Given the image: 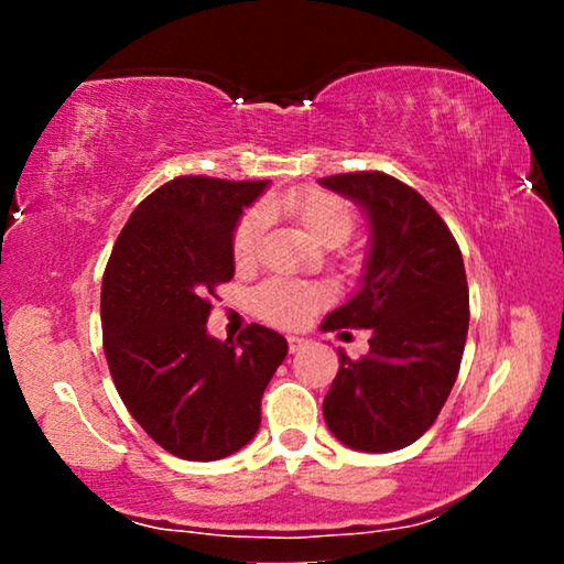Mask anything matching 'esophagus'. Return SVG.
I'll return each instance as SVG.
<instances>
[{
    "mask_svg": "<svg viewBox=\"0 0 564 564\" xmlns=\"http://www.w3.org/2000/svg\"><path fill=\"white\" fill-rule=\"evenodd\" d=\"M288 344H290V351L295 354V351L303 349V346H305L307 341H305V338H300V336H290V338H288Z\"/></svg>",
    "mask_w": 564,
    "mask_h": 564,
    "instance_id": "obj_1",
    "label": "esophagus"
}]
</instances>
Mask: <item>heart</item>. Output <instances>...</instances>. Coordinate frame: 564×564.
<instances>
[{"mask_svg": "<svg viewBox=\"0 0 564 564\" xmlns=\"http://www.w3.org/2000/svg\"><path fill=\"white\" fill-rule=\"evenodd\" d=\"M280 207L303 234L311 238L313 243L326 246H341L349 241V236L357 228V215L354 207L346 203L344 197L334 195L326 189H305L292 192V195L282 197L280 203L267 205ZM267 213L261 207H251L249 213L238 220L234 230V241H230V253H234L236 267H251L257 259L259 238L264 230ZM328 300V290L321 284L311 282H290V280H269L253 292V311H257L264 321L280 323V326H300L318 307Z\"/></svg>", "mask_w": 564, "mask_h": 564, "instance_id": "heart-1", "label": "heart"}]
</instances>
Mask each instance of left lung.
<instances>
[{
	"instance_id": "1",
	"label": "left lung",
	"mask_w": 564,
	"mask_h": 564,
	"mask_svg": "<svg viewBox=\"0 0 564 564\" xmlns=\"http://www.w3.org/2000/svg\"><path fill=\"white\" fill-rule=\"evenodd\" d=\"M367 213L361 288L323 330L369 328V354L338 351L323 419L357 452H395L434 426L457 380L469 326L465 261L452 230L413 187L384 172L323 176Z\"/></svg>"
}]
</instances>
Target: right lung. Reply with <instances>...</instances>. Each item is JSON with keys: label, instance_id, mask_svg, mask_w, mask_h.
<instances>
[{"label": "right lung", "instance_id": "add662e5", "mask_svg": "<svg viewBox=\"0 0 564 564\" xmlns=\"http://www.w3.org/2000/svg\"><path fill=\"white\" fill-rule=\"evenodd\" d=\"M267 182L176 176L120 230L102 276V338L112 382L159 446L223 459L259 431L261 395L288 341L251 323L236 341L207 334L215 288L234 280V228Z\"/></svg>", "mask_w": 564, "mask_h": 564}]
</instances>
